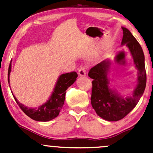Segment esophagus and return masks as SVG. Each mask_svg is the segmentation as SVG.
<instances>
[{"label":"esophagus","mask_w":153,"mask_h":153,"mask_svg":"<svg viewBox=\"0 0 153 153\" xmlns=\"http://www.w3.org/2000/svg\"><path fill=\"white\" fill-rule=\"evenodd\" d=\"M78 75H80V76H86V69L85 68L82 67L81 68V69L78 70Z\"/></svg>","instance_id":"esophagus-1"}]
</instances>
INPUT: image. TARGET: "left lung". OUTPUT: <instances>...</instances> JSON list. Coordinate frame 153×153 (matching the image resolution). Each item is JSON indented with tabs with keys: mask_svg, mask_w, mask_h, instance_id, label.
Here are the masks:
<instances>
[{
	"mask_svg": "<svg viewBox=\"0 0 153 153\" xmlns=\"http://www.w3.org/2000/svg\"><path fill=\"white\" fill-rule=\"evenodd\" d=\"M122 45H126L133 58L135 67L138 69V84L127 98L121 96L109 86L107 72L111 63L105 60L89 70V77L92 81L91 104L98 116L109 121H117L124 118L137 105L144 92L146 84V74L144 64V55L141 45L129 29L122 27Z\"/></svg>",
	"mask_w": 153,
	"mask_h": 153,
	"instance_id": "obj_1",
	"label": "left lung"
}]
</instances>
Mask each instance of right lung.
<instances>
[{
    "mask_svg": "<svg viewBox=\"0 0 153 153\" xmlns=\"http://www.w3.org/2000/svg\"><path fill=\"white\" fill-rule=\"evenodd\" d=\"M11 62L8 70V82L10 84ZM78 74L75 72L62 74L58 78L53 92L45 104L38 108H29L21 104L12 94L15 101L23 112L32 119L37 121H49L56 118L62 109L65 100L66 90L76 81Z\"/></svg>",
    "mask_w": 153,
    "mask_h": 153,
    "instance_id": "right-lung-1",
    "label": "right lung"
}]
</instances>
